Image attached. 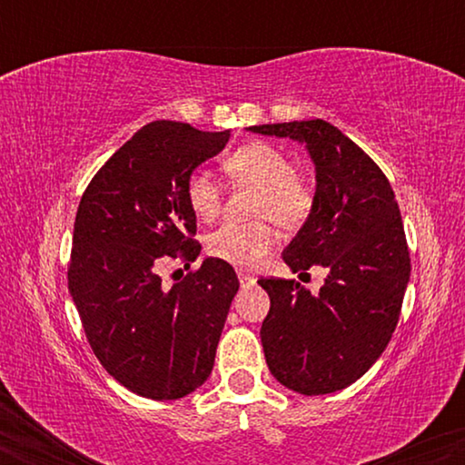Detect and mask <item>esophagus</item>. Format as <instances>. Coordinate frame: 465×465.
<instances>
[{
	"label": "esophagus",
	"instance_id": "esophagus-1",
	"mask_svg": "<svg viewBox=\"0 0 465 465\" xmlns=\"http://www.w3.org/2000/svg\"><path fill=\"white\" fill-rule=\"evenodd\" d=\"M238 280H240V286H242V288H249V286L255 284V277H251L247 273H238Z\"/></svg>",
	"mask_w": 465,
	"mask_h": 465
}]
</instances>
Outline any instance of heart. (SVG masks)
<instances>
[{"instance_id":"obj_1","label":"heart","mask_w":465,"mask_h":465,"mask_svg":"<svg viewBox=\"0 0 465 465\" xmlns=\"http://www.w3.org/2000/svg\"><path fill=\"white\" fill-rule=\"evenodd\" d=\"M232 181L258 188L253 214L269 216L282 227H300L312 210V192L302 179L292 177V163L271 143H244L225 159ZM190 210L201 221H212L221 212V188L214 174L196 170L185 185ZM275 233L266 223H227L205 240L207 253L238 269H253L273 247Z\"/></svg>"}]
</instances>
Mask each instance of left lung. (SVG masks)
Returning <instances> with one entry per match:
<instances>
[{
    "mask_svg": "<svg viewBox=\"0 0 465 465\" xmlns=\"http://www.w3.org/2000/svg\"><path fill=\"white\" fill-rule=\"evenodd\" d=\"M302 143L314 165L312 210L286 244L292 273L328 271L319 292L260 280L271 311L260 339L277 381L303 396L334 393L381 359L396 330L411 260L396 194L382 170L323 120L249 126Z\"/></svg>",
    "mask_w": 465,
    "mask_h": 465,
    "instance_id": "8db88e82",
    "label": "left lung"
}]
</instances>
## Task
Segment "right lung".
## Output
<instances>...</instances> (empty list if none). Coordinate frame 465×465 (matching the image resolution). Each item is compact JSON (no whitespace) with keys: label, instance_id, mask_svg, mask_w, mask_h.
Returning a JSON list of instances; mask_svg holds the SVG:
<instances>
[{"label":"right lung","instance_id":"right-lung-1","mask_svg":"<svg viewBox=\"0 0 465 465\" xmlns=\"http://www.w3.org/2000/svg\"><path fill=\"white\" fill-rule=\"evenodd\" d=\"M232 131L151 122L92 179L74 223L67 282L94 354L129 391L177 400L210 378L236 271L218 258L173 286L159 269L194 262L201 244L185 185Z\"/></svg>","mask_w":465,"mask_h":465}]
</instances>
